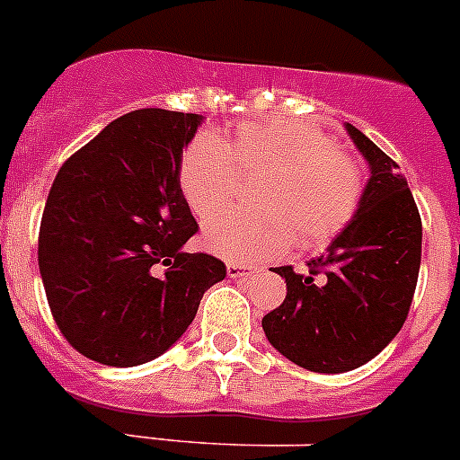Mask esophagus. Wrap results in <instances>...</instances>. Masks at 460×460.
Returning <instances> with one entry per match:
<instances>
[{"label":"esophagus","instance_id":"obj_1","mask_svg":"<svg viewBox=\"0 0 460 460\" xmlns=\"http://www.w3.org/2000/svg\"><path fill=\"white\" fill-rule=\"evenodd\" d=\"M255 267L249 265H242V262H227V276L234 280H243V279H251L255 274Z\"/></svg>","mask_w":460,"mask_h":460}]
</instances>
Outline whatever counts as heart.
I'll list each match as a JSON object with an SVG mask.
<instances>
[{
    "label": "heart",
    "mask_w": 460,
    "mask_h": 460,
    "mask_svg": "<svg viewBox=\"0 0 460 460\" xmlns=\"http://www.w3.org/2000/svg\"><path fill=\"white\" fill-rule=\"evenodd\" d=\"M243 177L265 174L253 214H223L207 223L202 242L227 262H253L288 249L323 246L355 217L361 170L320 128L283 119L246 121L233 147L217 133L193 137L180 164V186L195 217L226 209Z\"/></svg>",
    "instance_id": "1"
}]
</instances>
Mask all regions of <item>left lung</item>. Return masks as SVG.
<instances>
[{
    "label": "left lung",
    "mask_w": 460,
    "mask_h": 460,
    "mask_svg": "<svg viewBox=\"0 0 460 460\" xmlns=\"http://www.w3.org/2000/svg\"><path fill=\"white\" fill-rule=\"evenodd\" d=\"M345 131L371 172L359 207L306 274L271 267L288 295L262 318L276 350L313 373L352 371L380 355L403 327L420 276L421 218L408 181L359 128Z\"/></svg>",
    "instance_id": "8db88e82"
}]
</instances>
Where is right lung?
Segmentation results:
<instances>
[{"label":"right lung","instance_id":"1","mask_svg":"<svg viewBox=\"0 0 460 460\" xmlns=\"http://www.w3.org/2000/svg\"><path fill=\"white\" fill-rule=\"evenodd\" d=\"M202 115L133 110L59 168L39 233V270L64 339L105 367L164 355L226 279L214 255L186 253L198 233L180 164Z\"/></svg>","mask_w":460,"mask_h":460}]
</instances>
